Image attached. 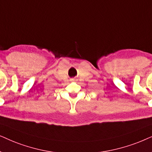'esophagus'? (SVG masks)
I'll list each match as a JSON object with an SVG mask.
<instances>
[{
  "label": "esophagus",
  "mask_w": 152,
  "mask_h": 152,
  "mask_svg": "<svg viewBox=\"0 0 152 152\" xmlns=\"http://www.w3.org/2000/svg\"><path fill=\"white\" fill-rule=\"evenodd\" d=\"M72 80H74V79H72Z\"/></svg>",
  "instance_id": "esophagus-1"
}]
</instances>
